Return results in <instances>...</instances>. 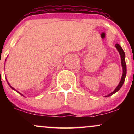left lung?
<instances>
[{
    "label": "left lung",
    "mask_w": 134,
    "mask_h": 134,
    "mask_svg": "<svg viewBox=\"0 0 134 134\" xmlns=\"http://www.w3.org/2000/svg\"><path fill=\"white\" fill-rule=\"evenodd\" d=\"M115 47L117 49V50L119 52L120 55V57H121V66H122V69H123V73H122V76H121V80L120 81L119 84L117 86V87L115 89V90L113 91L112 93H111L107 95L104 97H108L111 96L113 95V94H115V93L119 91L120 89L121 88V86H123L124 84V81H125V77H126V74H127V66H126V63H125V52H124V50H123L122 48L121 47V46L118 44H115Z\"/></svg>",
    "instance_id": "8db88e82"
}]
</instances>
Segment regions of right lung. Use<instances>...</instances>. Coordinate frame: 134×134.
Masks as SVG:
<instances>
[{
	"label": "right lung",
	"instance_id": "obj_1",
	"mask_svg": "<svg viewBox=\"0 0 134 134\" xmlns=\"http://www.w3.org/2000/svg\"><path fill=\"white\" fill-rule=\"evenodd\" d=\"M5 61H6V59H5ZM6 80H7V79H6ZM7 83H8V84H9V86H10V87H11V89H13V90L16 91V92H18V93H19V94H21V95H22V96H23V95L22 94H21V93H19V91H17L16 90H15V89H14V87H12V86H10V84H9V83L8 82V81H7Z\"/></svg>",
	"mask_w": 134,
	"mask_h": 134
}]
</instances>
